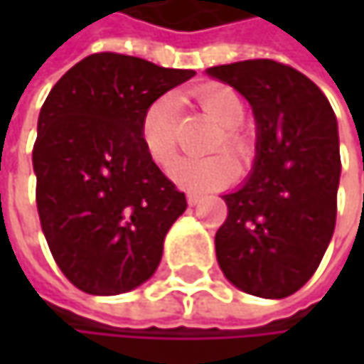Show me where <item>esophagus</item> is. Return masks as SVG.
I'll use <instances>...</instances> for the list:
<instances>
[{
    "mask_svg": "<svg viewBox=\"0 0 364 364\" xmlns=\"http://www.w3.org/2000/svg\"><path fill=\"white\" fill-rule=\"evenodd\" d=\"M187 202H189L191 206H198V204H200V196L193 193V191H189V193H187Z\"/></svg>",
    "mask_w": 364,
    "mask_h": 364,
    "instance_id": "1",
    "label": "esophagus"
}]
</instances>
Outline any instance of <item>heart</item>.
Wrapping results in <instances>:
<instances>
[{"mask_svg": "<svg viewBox=\"0 0 364 364\" xmlns=\"http://www.w3.org/2000/svg\"><path fill=\"white\" fill-rule=\"evenodd\" d=\"M191 95L204 113L221 126L208 149H225L234 158H245L249 143L238 130V124L245 117V105L240 97L223 84H204L198 86ZM177 124L179 103L173 95L156 99L143 113L141 141L149 158L160 166H166L177 154ZM171 175L183 187L206 193L232 181L236 177V166L223 154L208 158H181L171 166Z\"/></svg>", "mask_w": 364, "mask_h": 364, "instance_id": "1", "label": "heart"}]
</instances>
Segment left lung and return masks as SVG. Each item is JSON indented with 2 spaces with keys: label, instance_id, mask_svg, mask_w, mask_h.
<instances>
[{
  "label": "left lung",
  "instance_id": "1",
  "mask_svg": "<svg viewBox=\"0 0 364 364\" xmlns=\"http://www.w3.org/2000/svg\"><path fill=\"white\" fill-rule=\"evenodd\" d=\"M253 107V175L225 193L217 261L240 291L282 299L299 291L327 251L339 185V136L323 90L297 69L255 58L206 69Z\"/></svg>",
  "mask_w": 364,
  "mask_h": 364
}]
</instances>
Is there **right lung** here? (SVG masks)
Masks as SVG:
<instances>
[{"label":"right lung","instance_id":"obj_1","mask_svg":"<svg viewBox=\"0 0 364 364\" xmlns=\"http://www.w3.org/2000/svg\"><path fill=\"white\" fill-rule=\"evenodd\" d=\"M193 75L99 52L50 90L33 145L37 213L56 265L80 291L119 295L160 265L187 200L145 151L141 119Z\"/></svg>","mask_w":364,"mask_h":364}]
</instances>
